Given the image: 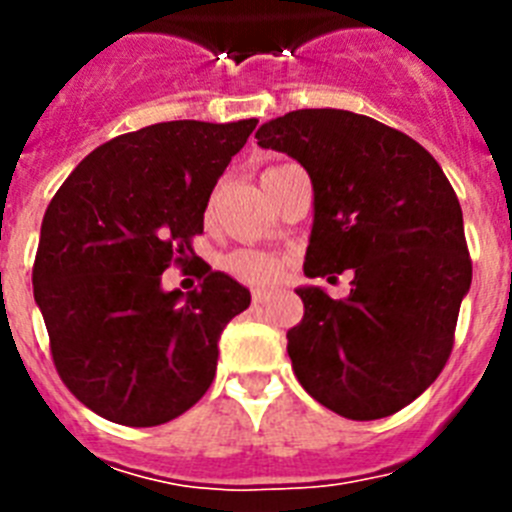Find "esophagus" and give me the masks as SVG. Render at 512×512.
<instances>
[{"mask_svg": "<svg viewBox=\"0 0 512 512\" xmlns=\"http://www.w3.org/2000/svg\"><path fill=\"white\" fill-rule=\"evenodd\" d=\"M269 297H271L269 289H261V287L253 289V302H256V305H264V302H269Z\"/></svg>", "mask_w": 512, "mask_h": 512, "instance_id": "esophagus-1", "label": "esophagus"}]
</instances>
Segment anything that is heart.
Wrapping results in <instances>:
<instances>
[{
  "instance_id": "1",
  "label": "heart",
  "mask_w": 512,
  "mask_h": 512,
  "mask_svg": "<svg viewBox=\"0 0 512 512\" xmlns=\"http://www.w3.org/2000/svg\"><path fill=\"white\" fill-rule=\"evenodd\" d=\"M235 277L243 279L248 284H271L277 282L279 274H282V261L271 253L259 251V248H241V251H233L225 261Z\"/></svg>"
}]
</instances>
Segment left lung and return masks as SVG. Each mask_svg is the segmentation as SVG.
Wrapping results in <instances>:
<instances>
[{"instance_id": "8db88e82", "label": "left lung", "mask_w": 512, "mask_h": 512, "mask_svg": "<svg viewBox=\"0 0 512 512\" xmlns=\"http://www.w3.org/2000/svg\"><path fill=\"white\" fill-rule=\"evenodd\" d=\"M256 138L310 176L307 277L354 271L343 300L295 289L305 305L287 330L297 382L343 418H387L431 387L454 346L472 284L454 189L420 143L356 112H287Z\"/></svg>"}]
</instances>
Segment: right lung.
<instances>
[{"mask_svg":"<svg viewBox=\"0 0 512 512\" xmlns=\"http://www.w3.org/2000/svg\"><path fill=\"white\" fill-rule=\"evenodd\" d=\"M259 120H174L94 148L40 225L35 305L63 384L133 428L169 423L210 390L225 325L251 292L202 264V284L166 292L187 264L217 179Z\"/></svg>","mask_w":512,"mask_h":512,"instance_id":"1","label":"right lung"}]
</instances>
